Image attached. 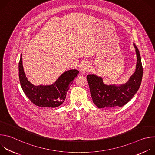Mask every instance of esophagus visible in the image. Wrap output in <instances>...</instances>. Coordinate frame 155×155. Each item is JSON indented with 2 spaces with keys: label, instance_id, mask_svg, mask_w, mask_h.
I'll use <instances>...</instances> for the list:
<instances>
[{
  "label": "esophagus",
  "instance_id": "1",
  "mask_svg": "<svg viewBox=\"0 0 155 155\" xmlns=\"http://www.w3.org/2000/svg\"><path fill=\"white\" fill-rule=\"evenodd\" d=\"M91 69V64L89 62L86 61L84 62L81 66V72L82 73H84L85 72H88L90 71Z\"/></svg>",
  "mask_w": 155,
  "mask_h": 155
}]
</instances>
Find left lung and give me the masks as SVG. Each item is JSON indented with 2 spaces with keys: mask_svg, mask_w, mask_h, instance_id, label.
<instances>
[{
  "mask_svg": "<svg viewBox=\"0 0 155 155\" xmlns=\"http://www.w3.org/2000/svg\"><path fill=\"white\" fill-rule=\"evenodd\" d=\"M137 56L136 69L129 80L124 84L107 85L102 78L96 75H87L91 96L94 104L99 108L122 107L134 97L141 84L143 68L139 51L135 45Z\"/></svg>",
  "mask_w": 155,
  "mask_h": 155,
  "instance_id": "1",
  "label": "left lung"
}]
</instances>
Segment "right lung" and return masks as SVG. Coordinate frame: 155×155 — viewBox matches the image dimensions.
Wrapping results in <instances>:
<instances>
[{
    "label": "right lung",
    "mask_w": 155,
    "mask_h": 155,
    "mask_svg": "<svg viewBox=\"0 0 155 155\" xmlns=\"http://www.w3.org/2000/svg\"><path fill=\"white\" fill-rule=\"evenodd\" d=\"M19 78L22 89L29 99L40 107L55 108L65 101L68 91L79 73L76 69L64 72L56 81L50 85H34L27 78L23 65L22 54L19 62Z\"/></svg>",
    "instance_id": "right-lung-1"
}]
</instances>
